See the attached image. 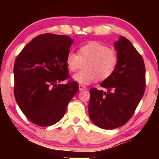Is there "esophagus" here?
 I'll use <instances>...</instances> for the list:
<instances>
[{"instance_id": "esophagus-1", "label": "esophagus", "mask_w": 159, "mask_h": 159, "mask_svg": "<svg viewBox=\"0 0 159 159\" xmlns=\"http://www.w3.org/2000/svg\"><path fill=\"white\" fill-rule=\"evenodd\" d=\"M79 90L80 91L86 90V87L84 85H82V84H79Z\"/></svg>"}]
</instances>
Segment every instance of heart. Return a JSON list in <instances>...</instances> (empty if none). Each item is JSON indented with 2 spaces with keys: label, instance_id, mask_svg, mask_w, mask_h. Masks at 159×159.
<instances>
[{
  "label": "heart",
  "instance_id": "b5f03b06",
  "mask_svg": "<svg viewBox=\"0 0 159 159\" xmlns=\"http://www.w3.org/2000/svg\"><path fill=\"white\" fill-rule=\"evenodd\" d=\"M116 51L96 41L80 46L78 53L69 52L66 56L67 69L75 72L83 64V70L73 76V80L81 84H90L105 80L114 72L118 64Z\"/></svg>",
  "mask_w": 159,
  "mask_h": 159
}]
</instances>
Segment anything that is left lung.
I'll return each mask as SVG.
<instances>
[{
  "mask_svg": "<svg viewBox=\"0 0 159 159\" xmlns=\"http://www.w3.org/2000/svg\"><path fill=\"white\" fill-rule=\"evenodd\" d=\"M118 64L113 75L101 86L90 90L88 106L91 121L104 129H112L125 125L134 114L145 93L144 61L131 42L121 36L114 44Z\"/></svg>",
  "mask_w": 159,
  "mask_h": 159,
  "instance_id": "1",
  "label": "left lung"
}]
</instances>
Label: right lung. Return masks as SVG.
Here are the masks:
<instances>
[{
	"label": "right lung",
	"instance_id": "1",
	"mask_svg": "<svg viewBox=\"0 0 159 159\" xmlns=\"http://www.w3.org/2000/svg\"><path fill=\"white\" fill-rule=\"evenodd\" d=\"M73 40L66 35L43 34L22 49L14 66V96L26 117L41 127L57 123L79 90L69 79L66 56Z\"/></svg>",
	"mask_w": 159,
	"mask_h": 159
}]
</instances>
